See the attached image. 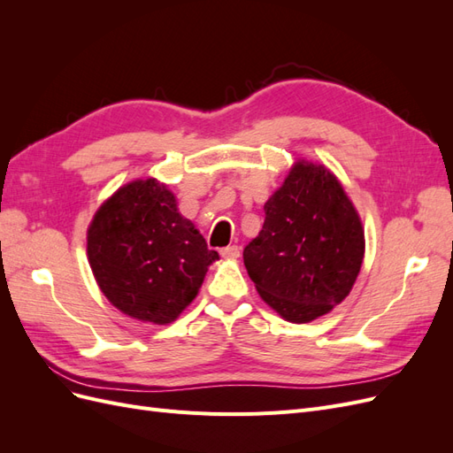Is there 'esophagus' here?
Listing matches in <instances>:
<instances>
[{
    "label": "esophagus",
    "instance_id": "esophagus-1",
    "mask_svg": "<svg viewBox=\"0 0 453 453\" xmlns=\"http://www.w3.org/2000/svg\"><path fill=\"white\" fill-rule=\"evenodd\" d=\"M221 257H225V258H238L240 257V248H238V245H228V248L221 250Z\"/></svg>",
    "mask_w": 453,
    "mask_h": 453
}]
</instances>
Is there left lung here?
Masks as SVG:
<instances>
[{
	"mask_svg": "<svg viewBox=\"0 0 453 453\" xmlns=\"http://www.w3.org/2000/svg\"><path fill=\"white\" fill-rule=\"evenodd\" d=\"M265 225L243 250L260 298L285 321L310 323L344 300L365 257L361 217L336 175L296 160L265 203Z\"/></svg>",
	"mask_w": 453,
	"mask_h": 453,
	"instance_id": "obj_1",
	"label": "left lung"
}]
</instances>
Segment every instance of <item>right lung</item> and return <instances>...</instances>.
Listing matches in <instances>:
<instances>
[{
  "label": "right lung",
  "mask_w": 453,
  "mask_h": 453,
  "mask_svg": "<svg viewBox=\"0 0 453 453\" xmlns=\"http://www.w3.org/2000/svg\"><path fill=\"white\" fill-rule=\"evenodd\" d=\"M87 255L109 303L155 325L180 318L219 258L155 177L127 183L100 205L87 232Z\"/></svg>",
  "instance_id": "1"
}]
</instances>
